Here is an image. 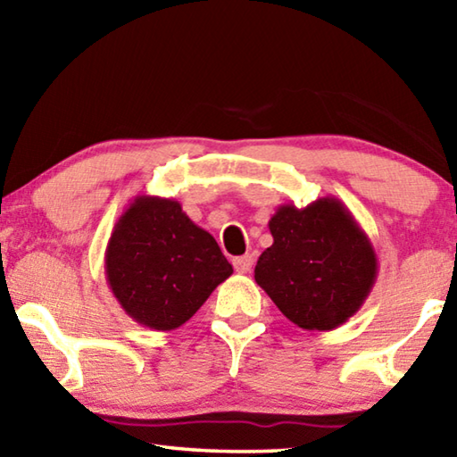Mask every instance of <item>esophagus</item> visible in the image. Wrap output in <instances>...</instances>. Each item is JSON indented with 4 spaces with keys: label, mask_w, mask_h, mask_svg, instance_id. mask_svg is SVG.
I'll return each instance as SVG.
<instances>
[{
    "label": "esophagus",
    "mask_w": 457,
    "mask_h": 457,
    "mask_svg": "<svg viewBox=\"0 0 457 457\" xmlns=\"http://www.w3.org/2000/svg\"><path fill=\"white\" fill-rule=\"evenodd\" d=\"M253 266V258L250 256V253H245V256H239L234 260V268L237 274H247Z\"/></svg>",
    "instance_id": "34e87169"
}]
</instances>
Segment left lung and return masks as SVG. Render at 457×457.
<instances>
[{
	"label": "left lung",
	"instance_id": "left-lung-1",
	"mask_svg": "<svg viewBox=\"0 0 457 457\" xmlns=\"http://www.w3.org/2000/svg\"><path fill=\"white\" fill-rule=\"evenodd\" d=\"M274 244L253 278L286 319L304 330H332L365 304L378 262L354 215L337 197L306 207L284 204L268 221Z\"/></svg>",
	"mask_w": 457,
	"mask_h": 457
}]
</instances>
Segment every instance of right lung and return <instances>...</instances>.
Segmentation results:
<instances>
[{
    "mask_svg": "<svg viewBox=\"0 0 457 457\" xmlns=\"http://www.w3.org/2000/svg\"><path fill=\"white\" fill-rule=\"evenodd\" d=\"M104 272L130 319L165 332L187 322L234 268L179 201L137 195L114 223Z\"/></svg>",
    "mask_w": 457,
    "mask_h": 457,
    "instance_id": "add662e5",
    "label": "right lung"
}]
</instances>
